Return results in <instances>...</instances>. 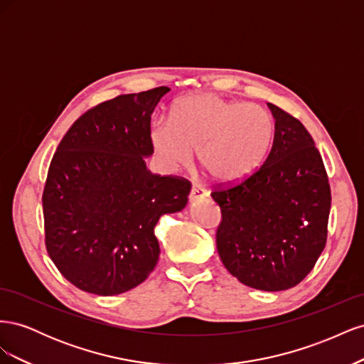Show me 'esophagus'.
Instances as JSON below:
<instances>
[{
	"label": "esophagus",
	"mask_w": 364,
	"mask_h": 364,
	"mask_svg": "<svg viewBox=\"0 0 364 364\" xmlns=\"http://www.w3.org/2000/svg\"><path fill=\"white\" fill-rule=\"evenodd\" d=\"M206 196H208V191L199 183H194L191 186V193H190V200L191 202H194L197 199H203V197H206Z\"/></svg>",
	"instance_id": "1"
}]
</instances>
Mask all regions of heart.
I'll return each mask as SVG.
<instances>
[{
	"instance_id": "obj_1",
	"label": "heart",
	"mask_w": 364,
	"mask_h": 364,
	"mask_svg": "<svg viewBox=\"0 0 364 364\" xmlns=\"http://www.w3.org/2000/svg\"><path fill=\"white\" fill-rule=\"evenodd\" d=\"M273 135V118L264 107L200 94L176 105L171 121L153 126L151 146L171 168L190 167L199 150L202 167L217 182L230 183L259 167Z\"/></svg>"
}]
</instances>
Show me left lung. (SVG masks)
Segmentation results:
<instances>
[{
  "instance_id": "1",
  "label": "left lung",
  "mask_w": 364,
  "mask_h": 364,
  "mask_svg": "<svg viewBox=\"0 0 364 364\" xmlns=\"http://www.w3.org/2000/svg\"><path fill=\"white\" fill-rule=\"evenodd\" d=\"M267 105L274 136L266 161L211 197L222 209L215 243L223 266L247 287L281 291L299 284L325 249L331 188L304 124Z\"/></svg>"
}]
</instances>
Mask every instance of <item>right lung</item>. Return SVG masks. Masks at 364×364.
<instances>
[{"label": "right lung", "instance_id": "add662e5", "mask_svg": "<svg viewBox=\"0 0 364 364\" xmlns=\"http://www.w3.org/2000/svg\"><path fill=\"white\" fill-rule=\"evenodd\" d=\"M167 86L86 111L62 138L42 194L46 247L77 289L114 296L144 282L159 258L155 226L185 208L191 183L153 174L150 115Z\"/></svg>", "mask_w": 364, "mask_h": 364}]
</instances>
